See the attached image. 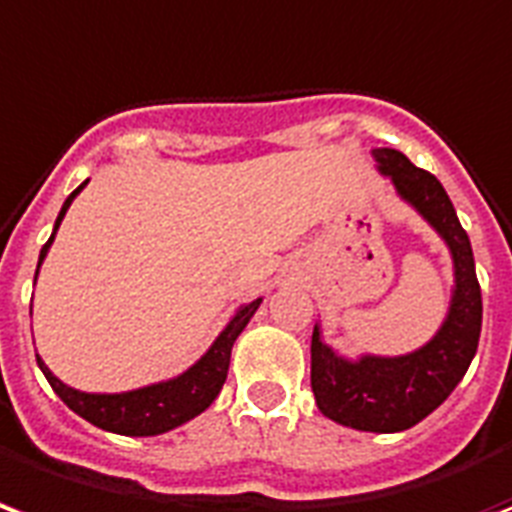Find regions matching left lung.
I'll list each match as a JSON object with an SVG mask.
<instances>
[{"mask_svg": "<svg viewBox=\"0 0 512 512\" xmlns=\"http://www.w3.org/2000/svg\"><path fill=\"white\" fill-rule=\"evenodd\" d=\"M376 169L393 182L398 199L406 201L442 242L453 259V292L442 327L431 341L398 357L360 354L343 357L324 343L322 324L311 338V387L324 417L357 431L395 434L417 425L445 404L472 363L483 324V297L475 275V256L461 220L455 215L442 182L417 169L404 152L371 149Z\"/></svg>", "mask_w": 512, "mask_h": 512, "instance_id": "left-lung-1", "label": "left lung"}]
</instances>
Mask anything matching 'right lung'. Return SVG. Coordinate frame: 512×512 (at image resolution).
I'll list each match as a JSON object with an SVG mask.
<instances>
[{
  "instance_id": "obj_1",
  "label": "right lung",
  "mask_w": 512,
  "mask_h": 512,
  "mask_svg": "<svg viewBox=\"0 0 512 512\" xmlns=\"http://www.w3.org/2000/svg\"><path fill=\"white\" fill-rule=\"evenodd\" d=\"M89 182V179H87ZM87 182H81L62 204V210L57 215L54 231L40 251V261H37V272L40 264L48 256V248L57 237L59 223L65 220V212L70 210V204L76 199L81 190L87 188ZM35 272V281H37ZM261 297L245 302L237 308V313L231 316L229 324L220 330V335L212 341L207 352L201 354L196 363L190 365L188 371H182L179 376L163 379V382L147 384V387H138V390H128V393H84L70 387L62 379L51 374V368L43 363V357L37 354V365L48 379V384L54 387V393L65 401L78 417H84L87 423L98 425L103 431L122 436H158L166 434L177 425L188 423L193 417H199L204 409H210V404L218 398L220 387L226 382L229 374V360H231V346L237 341V335L248 327L251 316L259 311Z\"/></svg>"
}]
</instances>
